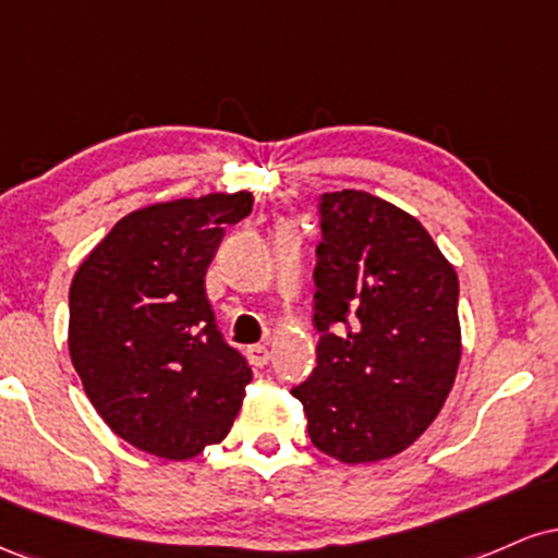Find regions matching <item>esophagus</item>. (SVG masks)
Listing matches in <instances>:
<instances>
[{"label": "esophagus", "mask_w": 558, "mask_h": 558, "mask_svg": "<svg viewBox=\"0 0 558 558\" xmlns=\"http://www.w3.org/2000/svg\"><path fill=\"white\" fill-rule=\"evenodd\" d=\"M248 360H252L254 367H265L270 362V349L265 343H254L248 345Z\"/></svg>", "instance_id": "obj_1"}]
</instances>
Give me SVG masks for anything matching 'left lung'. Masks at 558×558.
Here are the masks:
<instances>
[{"mask_svg":"<svg viewBox=\"0 0 558 558\" xmlns=\"http://www.w3.org/2000/svg\"><path fill=\"white\" fill-rule=\"evenodd\" d=\"M317 367L291 390L312 444L345 464L412 446L462 360L459 278L417 217L367 191L319 196Z\"/></svg>","mask_w":558,"mask_h":558,"instance_id":"8db88e82","label":"left lung"}]
</instances>
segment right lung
Instances as JSON below:
<instances>
[{
	"mask_svg": "<svg viewBox=\"0 0 558 558\" xmlns=\"http://www.w3.org/2000/svg\"><path fill=\"white\" fill-rule=\"evenodd\" d=\"M252 204L239 191L136 209L70 286L68 349L88 401L114 435L159 459L220 444L252 383L204 291L226 228Z\"/></svg>",
	"mask_w": 558,
	"mask_h": 558,
	"instance_id": "add662e5",
	"label": "right lung"
}]
</instances>
